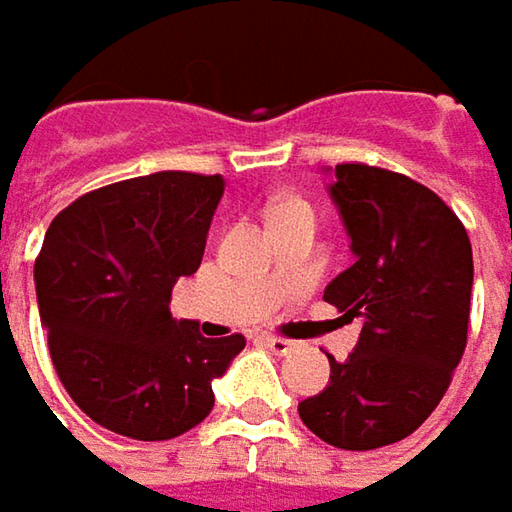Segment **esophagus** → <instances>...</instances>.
I'll return each mask as SVG.
<instances>
[{
  "label": "esophagus",
  "instance_id": "1",
  "mask_svg": "<svg viewBox=\"0 0 512 512\" xmlns=\"http://www.w3.org/2000/svg\"><path fill=\"white\" fill-rule=\"evenodd\" d=\"M262 344H265L267 350H273L276 356H287L293 347H296V342H290V339H282V336H265L262 339Z\"/></svg>",
  "mask_w": 512,
  "mask_h": 512
}]
</instances>
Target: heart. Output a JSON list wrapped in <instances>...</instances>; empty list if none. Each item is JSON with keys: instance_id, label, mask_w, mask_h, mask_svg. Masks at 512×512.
Returning <instances> with one entry per match:
<instances>
[{"instance_id": "obj_1", "label": "heart", "mask_w": 512, "mask_h": 512, "mask_svg": "<svg viewBox=\"0 0 512 512\" xmlns=\"http://www.w3.org/2000/svg\"><path fill=\"white\" fill-rule=\"evenodd\" d=\"M290 213H310V207L302 202V199H293V196H287L282 202H276L273 205V219H279V216H290Z\"/></svg>"}]
</instances>
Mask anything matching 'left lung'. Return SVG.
I'll return each instance as SVG.
<instances>
[{
  "instance_id": "8db88e82",
  "label": "left lung",
  "mask_w": 512,
  "mask_h": 512,
  "mask_svg": "<svg viewBox=\"0 0 512 512\" xmlns=\"http://www.w3.org/2000/svg\"><path fill=\"white\" fill-rule=\"evenodd\" d=\"M330 199L356 262L325 302L362 333L344 362L327 356L330 384L299 416L333 447L376 450L407 439L450 387L467 344L473 250L459 216L402 173L336 165Z\"/></svg>"
}]
</instances>
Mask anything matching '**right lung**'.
<instances>
[{
	"label": "right lung",
	"instance_id": "add662e5",
	"mask_svg": "<svg viewBox=\"0 0 512 512\" xmlns=\"http://www.w3.org/2000/svg\"><path fill=\"white\" fill-rule=\"evenodd\" d=\"M222 176L162 170L90 190L50 222L33 265L53 367L82 413L119 436L165 442L213 410V379L245 336L205 339L170 316L202 265Z\"/></svg>",
	"mask_w": 512,
	"mask_h": 512
}]
</instances>
